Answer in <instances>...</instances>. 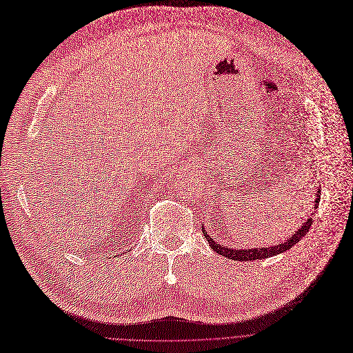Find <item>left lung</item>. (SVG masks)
<instances>
[{"label": "left lung", "instance_id": "left-lung-1", "mask_svg": "<svg viewBox=\"0 0 353 353\" xmlns=\"http://www.w3.org/2000/svg\"><path fill=\"white\" fill-rule=\"evenodd\" d=\"M316 199H314V210L319 208V202H320V186H317V190H316ZM313 213H309L307 214V221H305L296 232L291 234L290 238H287V241L279 243V245H272V247H261V248H247V250H239V248H231V247H223V245H221L219 242L213 241L210 235H208L206 232V228L202 226L203 229V235L206 238V241L209 242L210 248L218 252L219 255L222 256H226L229 259H234V261H258V259H264V258H268V256H274L277 254H281V252H285L288 251L290 248H293L294 245L301 241V238L309 232V229L313 223Z\"/></svg>", "mask_w": 353, "mask_h": 353}]
</instances>
